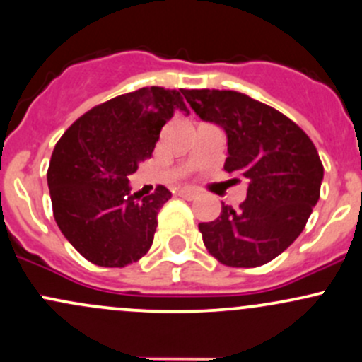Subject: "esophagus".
I'll use <instances>...</instances> for the list:
<instances>
[{
  "label": "esophagus",
  "instance_id": "obj_1",
  "mask_svg": "<svg viewBox=\"0 0 362 362\" xmlns=\"http://www.w3.org/2000/svg\"><path fill=\"white\" fill-rule=\"evenodd\" d=\"M178 196H182V197H185V199L192 201V199H196L197 196H199V191H196V189H192V187H182L180 191H178Z\"/></svg>",
  "mask_w": 362,
  "mask_h": 362
}]
</instances>
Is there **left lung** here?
Listing matches in <instances>:
<instances>
[{"instance_id":"left-lung-1","label":"left lung","mask_w":362,"mask_h":362,"mask_svg":"<svg viewBox=\"0 0 362 362\" xmlns=\"http://www.w3.org/2000/svg\"><path fill=\"white\" fill-rule=\"evenodd\" d=\"M185 100L226 130L223 170L248 182L238 210L223 204L218 218L199 223L204 246L223 265L260 267L302 234L321 196L317 149L290 117L239 91L185 90Z\"/></svg>"}]
</instances>
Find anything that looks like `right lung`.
Wrapping results in <instances>:
<instances>
[{
	"label": "right lung",
	"mask_w": 362,
	"mask_h": 362,
	"mask_svg": "<svg viewBox=\"0 0 362 362\" xmlns=\"http://www.w3.org/2000/svg\"><path fill=\"white\" fill-rule=\"evenodd\" d=\"M185 90L146 86L119 95L67 128L52 152L48 187L55 222L86 260L127 267L149 251L165 185L140 199L128 177L151 158L175 111L189 112Z\"/></svg>",
	"instance_id": "add662e5"
}]
</instances>
